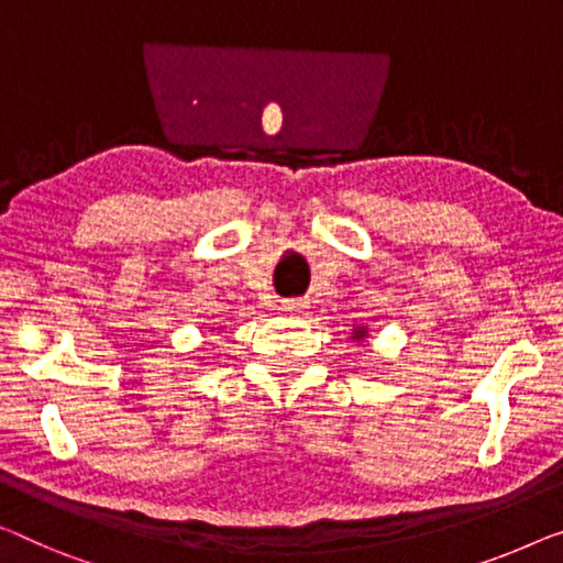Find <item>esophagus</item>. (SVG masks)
<instances>
[{"label":"esophagus","instance_id":"esophagus-1","mask_svg":"<svg viewBox=\"0 0 563 563\" xmlns=\"http://www.w3.org/2000/svg\"><path fill=\"white\" fill-rule=\"evenodd\" d=\"M306 308H308V303L303 298H290V300H283V306H280V310L285 316H303L306 313Z\"/></svg>","mask_w":563,"mask_h":563}]
</instances>
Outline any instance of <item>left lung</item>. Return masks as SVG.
<instances>
[{
  "mask_svg": "<svg viewBox=\"0 0 563 563\" xmlns=\"http://www.w3.org/2000/svg\"><path fill=\"white\" fill-rule=\"evenodd\" d=\"M356 335H364V331H356Z\"/></svg>",
  "mask_w": 563,
  "mask_h": 563,
  "instance_id": "1",
  "label": "left lung"
}]
</instances>
